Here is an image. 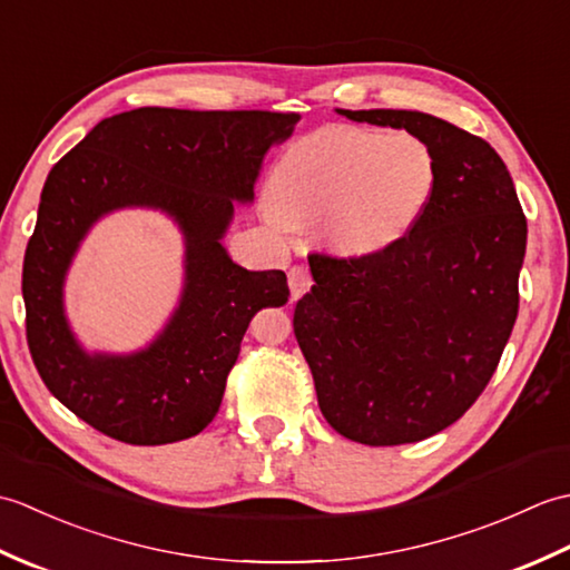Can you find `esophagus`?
<instances>
[{"mask_svg":"<svg viewBox=\"0 0 570 570\" xmlns=\"http://www.w3.org/2000/svg\"><path fill=\"white\" fill-rule=\"evenodd\" d=\"M311 274L306 266H292V272H288V286H292V298L298 301L304 296L308 288H311Z\"/></svg>","mask_w":570,"mask_h":570,"instance_id":"esophagus-1","label":"esophagus"}]
</instances>
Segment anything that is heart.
I'll use <instances>...</instances> for the list:
<instances>
[{
    "label": "heart",
    "mask_w": 570,
    "mask_h": 570,
    "mask_svg": "<svg viewBox=\"0 0 570 570\" xmlns=\"http://www.w3.org/2000/svg\"><path fill=\"white\" fill-rule=\"evenodd\" d=\"M435 156L414 135L347 125L296 139L266 180L278 227H318L343 257H370L402 239L426 210Z\"/></svg>",
    "instance_id": "obj_1"
}]
</instances>
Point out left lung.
I'll return each instance as SVG.
<instances>
[{
    "label": "left lung",
    "mask_w": 570,
    "mask_h": 570,
    "mask_svg": "<svg viewBox=\"0 0 570 570\" xmlns=\"http://www.w3.org/2000/svg\"><path fill=\"white\" fill-rule=\"evenodd\" d=\"M406 129L435 156L409 233L370 257L311 254L294 311L325 421L350 441L402 445L451 426L485 390L519 311L527 217L485 139L416 110H337Z\"/></svg>",
    "instance_id": "1"
}]
</instances>
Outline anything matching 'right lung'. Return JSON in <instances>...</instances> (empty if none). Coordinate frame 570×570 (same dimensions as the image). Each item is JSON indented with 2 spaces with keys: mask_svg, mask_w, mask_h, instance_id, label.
I'll return each instance as SVG.
<instances>
[{
  "mask_svg": "<svg viewBox=\"0 0 570 570\" xmlns=\"http://www.w3.org/2000/svg\"><path fill=\"white\" fill-rule=\"evenodd\" d=\"M296 112L139 107L102 119L48 174L23 254L27 341L43 384L110 439L164 445L215 419L254 313L288 301L286 274L249 272L223 245L235 203L254 200L264 154ZM168 214L185 235V288L165 331L137 354H88L71 333L65 276L100 216Z\"/></svg>",
  "mask_w": 570,
  "mask_h": 570,
  "instance_id": "obj_1",
  "label": "right lung"
}]
</instances>
